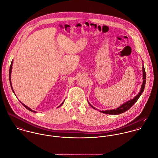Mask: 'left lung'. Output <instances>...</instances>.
Instances as JSON below:
<instances>
[{
	"instance_id": "left-lung-1",
	"label": "left lung",
	"mask_w": 158,
	"mask_h": 158,
	"mask_svg": "<svg viewBox=\"0 0 158 158\" xmlns=\"http://www.w3.org/2000/svg\"><path fill=\"white\" fill-rule=\"evenodd\" d=\"M142 72H143V78H143V83H142V85L141 86V88L140 89V92H139V94L136 96H135L133 99L127 101V102L124 103L121 106H120L119 107H118L115 109L110 110H106V111H100V112L105 113V114H111V115H118V114H122V113H124V112L128 111L131 107H132L133 105L135 103V102L137 101V100L139 98L140 96L142 95L143 91L144 90V88H145V82H146V80H146V73H145V68H144L143 65L142 66ZM88 103L93 109L96 110H97L95 107H94L92 105H91L89 102H88Z\"/></svg>"
}]
</instances>
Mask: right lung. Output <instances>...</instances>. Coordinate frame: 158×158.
I'll use <instances>...</instances> for the list:
<instances>
[{
    "instance_id": "obj_1",
    "label": "right lung",
    "mask_w": 158,
    "mask_h": 158,
    "mask_svg": "<svg viewBox=\"0 0 158 158\" xmlns=\"http://www.w3.org/2000/svg\"><path fill=\"white\" fill-rule=\"evenodd\" d=\"M13 61L12 60V61H11V65H10V70H9V79H10V85H11V89L13 90V93L15 94V92H14V90H13V87H12V85H11V71H12V65H13ZM21 103H22L23 105V106L25 107V108H26L28 110H29V111H31V112H33V113H36V111H33L31 109H30V108H28L27 106H26L25 105H24L23 103L21 102ZM63 103H64V102L58 107V108H59L60 106H61L63 104Z\"/></svg>"
}]
</instances>
